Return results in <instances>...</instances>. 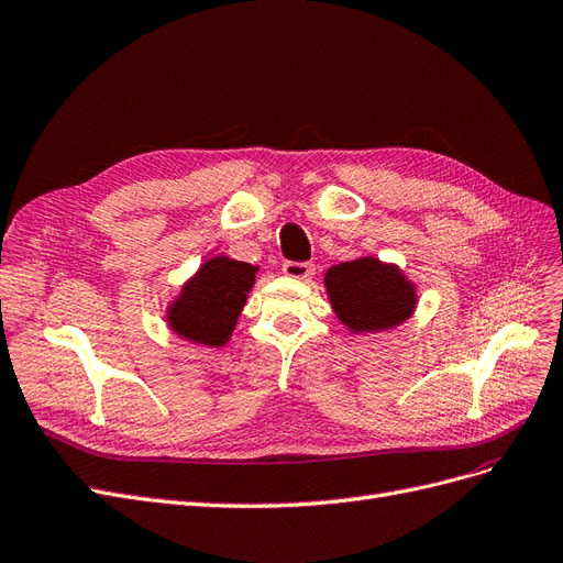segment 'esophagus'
<instances>
[{"instance_id": "34e87169", "label": "esophagus", "mask_w": 563, "mask_h": 563, "mask_svg": "<svg viewBox=\"0 0 563 563\" xmlns=\"http://www.w3.org/2000/svg\"><path fill=\"white\" fill-rule=\"evenodd\" d=\"M283 274H285L287 278L306 280L308 276L313 274V264H308V262H285V264H283Z\"/></svg>"}]
</instances>
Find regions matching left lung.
Wrapping results in <instances>:
<instances>
[{"label":"left lung","mask_w":563,"mask_h":563,"mask_svg":"<svg viewBox=\"0 0 563 563\" xmlns=\"http://www.w3.org/2000/svg\"><path fill=\"white\" fill-rule=\"evenodd\" d=\"M322 283L336 320L353 334L400 328L419 303L416 283L405 271L374 255L330 266Z\"/></svg>","instance_id":"left-lung-1"}]
</instances>
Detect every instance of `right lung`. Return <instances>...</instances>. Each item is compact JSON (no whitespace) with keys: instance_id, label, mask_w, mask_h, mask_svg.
<instances>
[{"instance_id":"right-lung-1","label":"right lung","mask_w":563,"mask_h":563,"mask_svg":"<svg viewBox=\"0 0 563 563\" xmlns=\"http://www.w3.org/2000/svg\"><path fill=\"white\" fill-rule=\"evenodd\" d=\"M260 266L229 255L208 257L166 306L173 334L196 346L222 349L231 341Z\"/></svg>"}]
</instances>
